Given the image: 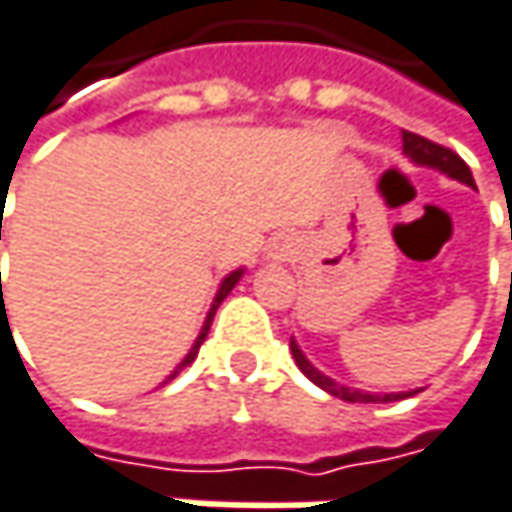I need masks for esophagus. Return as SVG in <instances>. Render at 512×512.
Segmentation results:
<instances>
[{
    "instance_id": "obj_1",
    "label": "esophagus",
    "mask_w": 512,
    "mask_h": 512,
    "mask_svg": "<svg viewBox=\"0 0 512 512\" xmlns=\"http://www.w3.org/2000/svg\"><path fill=\"white\" fill-rule=\"evenodd\" d=\"M277 256H280V259H286V256H288V244H280V247H277Z\"/></svg>"
}]
</instances>
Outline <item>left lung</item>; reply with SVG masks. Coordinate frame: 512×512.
<instances>
[{"label":"left lung","mask_w":512,"mask_h":512,"mask_svg":"<svg viewBox=\"0 0 512 512\" xmlns=\"http://www.w3.org/2000/svg\"><path fill=\"white\" fill-rule=\"evenodd\" d=\"M401 135H404V153L416 161V164L439 167L442 173H448V176H454V179H460V182H466V185L475 188V179H472L469 164L460 159L454 150H448V147H442V144H433V141L421 138L416 132H407V129H404ZM291 356H294L297 368H300L315 386H321L324 392H330V395H336V398H342V401H351V404H389V401H401V398L416 395V392H410V395H407V392H398V395H368V392H356V389H348V386H339V383H333L330 377H324L318 368L309 365V359L300 353V348L294 345V339H291Z\"/></svg>","instance_id":"1"}]
</instances>
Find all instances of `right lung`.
Listing matches in <instances>:
<instances>
[{"label": "right lung", "instance_id": "1", "mask_svg": "<svg viewBox=\"0 0 512 512\" xmlns=\"http://www.w3.org/2000/svg\"><path fill=\"white\" fill-rule=\"evenodd\" d=\"M238 277H241V271H235V274H229V277H226L224 283H221V288H218V297H215V303H212V312H209V318H206V324H203V330H200V336H197V342H194V348L188 351V356L182 359V365H179V368H185L188 362H194V356H197V351H200V345H203V339H206V333H209V327H212V318H215V312H218V306L224 303L226 294H229V291L235 288V283H238ZM179 368H176V371H173L170 377H176V374H179Z\"/></svg>", "mask_w": 512, "mask_h": 512}]
</instances>
